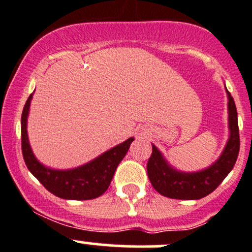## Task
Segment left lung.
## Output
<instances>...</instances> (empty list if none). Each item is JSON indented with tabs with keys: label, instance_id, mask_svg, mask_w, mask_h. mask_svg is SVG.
Instances as JSON below:
<instances>
[{
	"label": "left lung",
	"instance_id": "obj_1",
	"mask_svg": "<svg viewBox=\"0 0 252 252\" xmlns=\"http://www.w3.org/2000/svg\"><path fill=\"white\" fill-rule=\"evenodd\" d=\"M228 96V128L229 138L222 154L207 168L197 172H182L174 168L152 144V155L147 162V175L152 187L159 194L177 200H199L217 189L234 167L238 158L239 139L238 113L232 95Z\"/></svg>",
	"mask_w": 252,
	"mask_h": 252
}]
</instances>
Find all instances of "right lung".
Listing matches in <instances>:
<instances>
[{"label": "right lung", "mask_w": 252, "mask_h": 252, "mask_svg": "<svg viewBox=\"0 0 252 252\" xmlns=\"http://www.w3.org/2000/svg\"><path fill=\"white\" fill-rule=\"evenodd\" d=\"M32 94L22 113V152L30 173L56 196L65 200H91L101 196L111 184L119 162L128 152L134 138L112 147L88 163L72 169H55L44 166L35 157L28 138V116Z\"/></svg>", "instance_id": "add662e5"}]
</instances>
